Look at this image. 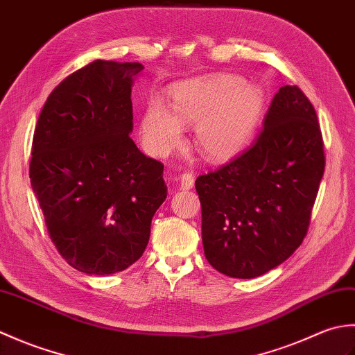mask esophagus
I'll use <instances>...</instances> for the list:
<instances>
[{
	"label": "esophagus",
	"mask_w": 355,
	"mask_h": 355,
	"mask_svg": "<svg viewBox=\"0 0 355 355\" xmlns=\"http://www.w3.org/2000/svg\"><path fill=\"white\" fill-rule=\"evenodd\" d=\"M193 183H195V178L191 172H184L180 175V186H182V189H184V191L192 189Z\"/></svg>",
	"instance_id": "obj_1"
}]
</instances>
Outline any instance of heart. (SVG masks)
I'll use <instances>...</instances> for the list:
<instances>
[{
    "label": "heart",
    "instance_id": "obj_1",
    "mask_svg": "<svg viewBox=\"0 0 355 355\" xmlns=\"http://www.w3.org/2000/svg\"><path fill=\"white\" fill-rule=\"evenodd\" d=\"M266 107L262 89L235 74L193 79L172 87L171 109L160 101L148 103L140 120L141 141L157 157L171 154L193 126V143L212 162L243 150L258 130Z\"/></svg>",
    "mask_w": 355,
    "mask_h": 355
}]
</instances>
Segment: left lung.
<instances>
[{
    "instance_id": "obj_1",
    "label": "left lung",
    "mask_w": 355,
    "mask_h": 355,
    "mask_svg": "<svg viewBox=\"0 0 355 355\" xmlns=\"http://www.w3.org/2000/svg\"><path fill=\"white\" fill-rule=\"evenodd\" d=\"M323 169L315 110L299 87L285 85L253 145L195 182L210 266L252 279L288 259L306 235Z\"/></svg>"
}]
</instances>
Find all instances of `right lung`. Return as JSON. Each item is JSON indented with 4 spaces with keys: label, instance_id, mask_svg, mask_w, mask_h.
<instances>
[{
    "label": "right lung",
    "instance_id": "obj_1",
    "mask_svg": "<svg viewBox=\"0 0 355 355\" xmlns=\"http://www.w3.org/2000/svg\"><path fill=\"white\" fill-rule=\"evenodd\" d=\"M141 70L97 59L53 89L36 123L30 183L53 244L87 275L140 259L168 195L163 164L130 137L131 87Z\"/></svg>",
    "mask_w": 355,
    "mask_h": 355
}]
</instances>
